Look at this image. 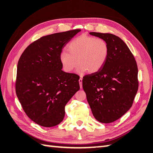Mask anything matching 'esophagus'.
Listing matches in <instances>:
<instances>
[{
    "instance_id": "esophagus-1",
    "label": "esophagus",
    "mask_w": 153,
    "mask_h": 153,
    "mask_svg": "<svg viewBox=\"0 0 153 153\" xmlns=\"http://www.w3.org/2000/svg\"><path fill=\"white\" fill-rule=\"evenodd\" d=\"M79 85H80V88H82V78H79Z\"/></svg>"
}]
</instances>
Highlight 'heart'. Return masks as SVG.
Instances as JSON below:
<instances>
[{
    "label": "heart",
    "mask_w": 153,
    "mask_h": 153,
    "mask_svg": "<svg viewBox=\"0 0 153 153\" xmlns=\"http://www.w3.org/2000/svg\"><path fill=\"white\" fill-rule=\"evenodd\" d=\"M68 53L62 52L60 62L62 69L70 73L79 65L78 72L93 74L101 69L108 58V43L102 39L88 35L75 38L67 47Z\"/></svg>",
    "instance_id": "obj_1"
}]
</instances>
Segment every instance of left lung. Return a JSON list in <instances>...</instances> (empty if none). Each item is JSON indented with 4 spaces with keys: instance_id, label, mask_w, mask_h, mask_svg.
I'll use <instances>...</instances> for the list:
<instances>
[{
    "instance_id": "1",
    "label": "left lung",
    "mask_w": 153,
    "mask_h": 153,
    "mask_svg": "<svg viewBox=\"0 0 153 153\" xmlns=\"http://www.w3.org/2000/svg\"><path fill=\"white\" fill-rule=\"evenodd\" d=\"M108 43L109 53L101 69L83 77V88L97 120L116 121L131 108L139 86L135 58L121 39L111 33L90 32Z\"/></svg>"
}]
</instances>
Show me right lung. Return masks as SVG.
<instances>
[{
	"label": "right lung",
	"instance_id": "right-lung-1",
	"mask_svg": "<svg viewBox=\"0 0 153 153\" xmlns=\"http://www.w3.org/2000/svg\"><path fill=\"white\" fill-rule=\"evenodd\" d=\"M81 30L42 37L25 48L18 62L16 93L27 116L47 128L65 116V106L79 89L76 74L62 70L60 54Z\"/></svg>",
	"mask_w": 153,
	"mask_h": 153
}]
</instances>
